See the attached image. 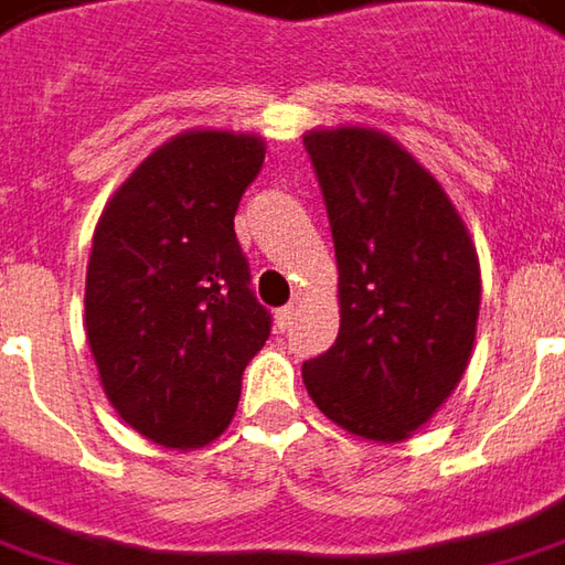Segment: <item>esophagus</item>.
<instances>
[{
  "instance_id": "obj_1",
  "label": "esophagus",
  "mask_w": 565,
  "mask_h": 565,
  "mask_svg": "<svg viewBox=\"0 0 565 565\" xmlns=\"http://www.w3.org/2000/svg\"><path fill=\"white\" fill-rule=\"evenodd\" d=\"M294 319H297V309H294V306H284V309H278V316H275V321H278V331H290Z\"/></svg>"
}]
</instances>
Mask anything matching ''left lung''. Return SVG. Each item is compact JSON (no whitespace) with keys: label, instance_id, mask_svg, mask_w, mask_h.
Instances as JSON below:
<instances>
[{"label":"left lung","instance_id":"1","mask_svg":"<svg viewBox=\"0 0 565 565\" xmlns=\"http://www.w3.org/2000/svg\"><path fill=\"white\" fill-rule=\"evenodd\" d=\"M338 256L341 331L302 362L309 397L343 431L399 444L457 391L476 347L481 268L428 168L375 127L302 137Z\"/></svg>","mask_w":565,"mask_h":565}]
</instances>
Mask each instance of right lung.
<instances>
[{
	"label": "right lung",
	"instance_id": "obj_1",
	"mask_svg": "<svg viewBox=\"0 0 565 565\" xmlns=\"http://www.w3.org/2000/svg\"><path fill=\"white\" fill-rule=\"evenodd\" d=\"M265 140L184 130L111 193L93 231L84 328L108 403L168 450L231 425L271 316L249 290L234 212Z\"/></svg>",
	"mask_w": 565,
	"mask_h": 565
}]
</instances>
